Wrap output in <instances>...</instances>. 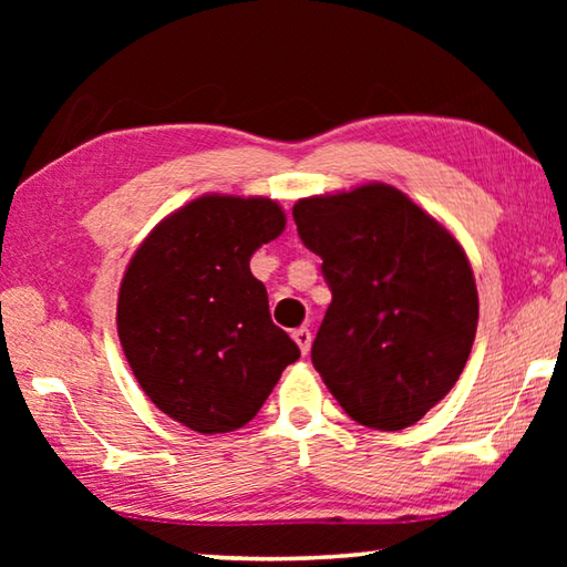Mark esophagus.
I'll return each instance as SVG.
<instances>
[{
    "mask_svg": "<svg viewBox=\"0 0 567 567\" xmlns=\"http://www.w3.org/2000/svg\"><path fill=\"white\" fill-rule=\"evenodd\" d=\"M292 340H295L297 344H300V352H302V354L310 352V344H312V332H310V330H307V328L295 330V332H292Z\"/></svg>",
    "mask_w": 567,
    "mask_h": 567,
    "instance_id": "esophagus-1",
    "label": "esophagus"
}]
</instances>
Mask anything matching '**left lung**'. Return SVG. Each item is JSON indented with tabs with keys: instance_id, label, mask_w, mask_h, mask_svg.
<instances>
[{
	"instance_id": "left-lung-1",
	"label": "left lung",
	"mask_w": 567,
	"mask_h": 567,
	"mask_svg": "<svg viewBox=\"0 0 567 567\" xmlns=\"http://www.w3.org/2000/svg\"><path fill=\"white\" fill-rule=\"evenodd\" d=\"M292 217L332 292L315 370L360 425H415L473 350L477 287L463 247L382 182L300 199Z\"/></svg>"
}]
</instances>
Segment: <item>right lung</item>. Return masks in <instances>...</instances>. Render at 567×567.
Returning a JSON list of instances; mask_svg holds the SVG:
<instances>
[{
  "label": "right lung",
  "mask_w": 567,
  "mask_h": 567,
  "mask_svg": "<svg viewBox=\"0 0 567 567\" xmlns=\"http://www.w3.org/2000/svg\"><path fill=\"white\" fill-rule=\"evenodd\" d=\"M285 223L267 197H197L152 229L122 277L124 358L145 395L195 433L247 425L300 358L249 272Z\"/></svg>",
  "instance_id": "right-lung-1"
}]
</instances>
